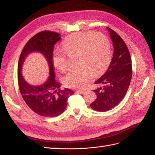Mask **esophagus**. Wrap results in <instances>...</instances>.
I'll list each match as a JSON object with an SVG mask.
<instances>
[{
    "mask_svg": "<svg viewBox=\"0 0 155 155\" xmlns=\"http://www.w3.org/2000/svg\"><path fill=\"white\" fill-rule=\"evenodd\" d=\"M77 92H80L81 94H84L86 92V90H77Z\"/></svg>",
    "mask_w": 155,
    "mask_h": 155,
    "instance_id": "1",
    "label": "esophagus"
}]
</instances>
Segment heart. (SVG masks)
<instances>
[{"mask_svg":"<svg viewBox=\"0 0 155 155\" xmlns=\"http://www.w3.org/2000/svg\"><path fill=\"white\" fill-rule=\"evenodd\" d=\"M63 50L70 59L77 58L79 68L71 71L63 79V84L73 88H82L88 84L93 75L105 72L111 58L108 38L101 33H76L67 37L63 42ZM63 51L53 56L55 67L61 73L69 69V59Z\"/></svg>","mask_w":155,"mask_h":155,"instance_id":"heart-1","label":"heart"}]
</instances>
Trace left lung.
<instances>
[{
    "label": "left lung",
    "mask_w": 155,
    "mask_h": 155,
    "mask_svg": "<svg viewBox=\"0 0 155 155\" xmlns=\"http://www.w3.org/2000/svg\"><path fill=\"white\" fill-rule=\"evenodd\" d=\"M114 46L112 61L107 72L95 82L103 87L93 90L97 98L91 108L100 112L113 109L126 95L132 75V66L128 47L119 35L107 27Z\"/></svg>",
    "instance_id": "1"
}]
</instances>
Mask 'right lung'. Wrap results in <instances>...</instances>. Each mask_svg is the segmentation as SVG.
I'll use <instances>...</instances> for the list:
<instances>
[{"label":"right lung","mask_w":155,"mask_h":155,"mask_svg":"<svg viewBox=\"0 0 155 155\" xmlns=\"http://www.w3.org/2000/svg\"><path fill=\"white\" fill-rule=\"evenodd\" d=\"M54 31H43L37 33L27 42L21 51L18 61V81L19 89L27 105L39 115L54 117L65 111L68 98L74 92L65 88L61 90L60 84L55 78L53 65L54 45L61 37ZM34 51L44 54L49 62L51 76L45 84L39 87L31 86L25 81L21 74L22 63L26 55Z\"/></svg>","instance_id":"1"}]
</instances>
